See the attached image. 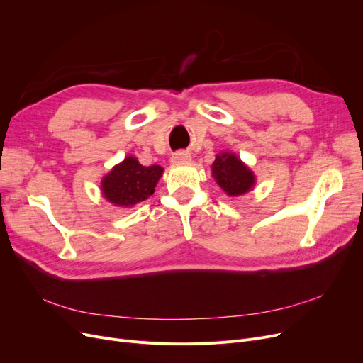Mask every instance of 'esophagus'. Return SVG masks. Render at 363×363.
Wrapping results in <instances>:
<instances>
[{
  "label": "esophagus",
  "mask_w": 363,
  "mask_h": 363,
  "mask_svg": "<svg viewBox=\"0 0 363 363\" xmlns=\"http://www.w3.org/2000/svg\"><path fill=\"white\" fill-rule=\"evenodd\" d=\"M171 161L174 162V164H180V162H191V161H192V157H191V153H187V152H177V153L172 155Z\"/></svg>",
  "instance_id": "esophagus-1"
}]
</instances>
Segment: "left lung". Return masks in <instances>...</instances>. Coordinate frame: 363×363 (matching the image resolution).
I'll return each instance as SVG.
<instances>
[{
    "instance_id": "8db88e82",
    "label": "left lung",
    "mask_w": 363,
    "mask_h": 363,
    "mask_svg": "<svg viewBox=\"0 0 363 363\" xmlns=\"http://www.w3.org/2000/svg\"><path fill=\"white\" fill-rule=\"evenodd\" d=\"M213 177L229 196H240L254 187V172L235 153L223 152L217 155L213 167Z\"/></svg>"
}]
</instances>
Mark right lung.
Returning <instances> with one entry per match:
<instances>
[{"label":"right lung","mask_w":363,"mask_h":363,"mask_svg":"<svg viewBox=\"0 0 363 363\" xmlns=\"http://www.w3.org/2000/svg\"><path fill=\"white\" fill-rule=\"evenodd\" d=\"M164 168L160 165L143 167L137 158L127 157L115 165L101 180V192L118 206H133L147 199L157 187Z\"/></svg>","instance_id":"1"}]
</instances>
